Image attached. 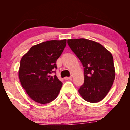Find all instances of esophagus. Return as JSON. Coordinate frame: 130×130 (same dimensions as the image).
I'll return each mask as SVG.
<instances>
[{
    "label": "esophagus",
    "mask_w": 130,
    "mask_h": 130,
    "mask_svg": "<svg viewBox=\"0 0 130 130\" xmlns=\"http://www.w3.org/2000/svg\"><path fill=\"white\" fill-rule=\"evenodd\" d=\"M65 80H72V77H65Z\"/></svg>",
    "instance_id": "esophagus-1"
}]
</instances>
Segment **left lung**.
I'll return each mask as SVG.
<instances>
[{
  "label": "left lung",
  "instance_id": "1",
  "mask_svg": "<svg viewBox=\"0 0 130 130\" xmlns=\"http://www.w3.org/2000/svg\"><path fill=\"white\" fill-rule=\"evenodd\" d=\"M68 44L84 67V83L79 93L87 102H100L109 92L115 79L112 55L101 44L89 39H68Z\"/></svg>",
  "mask_w": 130,
  "mask_h": 130
}]
</instances>
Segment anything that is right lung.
<instances>
[{"instance_id": "right-lung-1", "label": "right lung", "mask_w": 130, "mask_h": 130, "mask_svg": "<svg viewBox=\"0 0 130 130\" xmlns=\"http://www.w3.org/2000/svg\"><path fill=\"white\" fill-rule=\"evenodd\" d=\"M67 40H52L34 45L22 57L18 76L22 86L31 99L46 104L58 96L62 83L57 76L56 61L62 53Z\"/></svg>"}]
</instances>
